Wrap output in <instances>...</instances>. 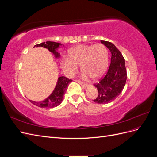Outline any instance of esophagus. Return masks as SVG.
Listing matches in <instances>:
<instances>
[{
    "mask_svg": "<svg viewBox=\"0 0 157 157\" xmlns=\"http://www.w3.org/2000/svg\"><path fill=\"white\" fill-rule=\"evenodd\" d=\"M77 81L82 86H83V87H86L87 86H88V84H86V83H85V82H82V81H81V80H77Z\"/></svg>",
    "mask_w": 157,
    "mask_h": 157,
    "instance_id": "esophagus-1",
    "label": "esophagus"
}]
</instances>
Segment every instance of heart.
Returning a JSON list of instances; mask_svg holds the SVG:
<instances>
[{
  "label": "heart",
  "instance_id": "obj_1",
  "mask_svg": "<svg viewBox=\"0 0 157 157\" xmlns=\"http://www.w3.org/2000/svg\"><path fill=\"white\" fill-rule=\"evenodd\" d=\"M107 63V51L101 44L75 46L69 50V56L63 57L61 60V67L69 76L75 75L77 65H80L84 78H99L105 73Z\"/></svg>",
  "mask_w": 157,
  "mask_h": 157
}]
</instances>
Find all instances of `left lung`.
Instances as JSON below:
<instances>
[{
    "instance_id": "1",
    "label": "left lung",
    "mask_w": 157,
    "mask_h": 157,
    "mask_svg": "<svg viewBox=\"0 0 157 157\" xmlns=\"http://www.w3.org/2000/svg\"><path fill=\"white\" fill-rule=\"evenodd\" d=\"M101 42L111 51V63L105 75L94 84L98 95L93 101L99 104H105L113 101L122 92L126 84L127 73L124 58L121 52L111 42Z\"/></svg>"
}]
</instances>
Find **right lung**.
I'll list each match as a JSON object with an SVG mask.
<instances>
[{"instance_id":"right-lung-1","label":"right lung","mask_w":157,"mask_h":157,"mask_svg":"<svg viewBox=\"0 0 157 157\" xmlns=\"http://www.w3.org/2000/svg\"><path fill=\"white\" fill-rule=\"evenodd\" d=\"M59 45H61V44L58 43V42L47 41L46 42H42L40 44H36L35 46H42L48 48L55 55L56 57L58 58L59 54L56 50L58 49V47H59ZM72 80V79L68 78L65 77H60L58 78V83H57L54 90L48 98L40 102H35L31 100L29 101L35 105L42 108H53L57 107L62 102L65 90H67L69 84Z\"/></svg>"}]
</instances>
